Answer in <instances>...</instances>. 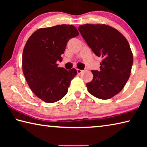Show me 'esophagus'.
I'll list each match as a JSON object with an SVG mask.
<instances>
[{
	"label": "esophagus",
	"mask_w": 147,
	"mask_h": 147,
	"mask_svg": "<svg viewBox=\"0 0 147 147\" xmlns=\"http://www.w3.org/2000/svg\"><path fill=\"white\" fill-rule=\"evenodd\" d=\"M76 71H77V73H78V74H80L83 72L82 70H80V69H76Z\"/></svg>",
	"instance_id": "34e87169"
}]
</instances>
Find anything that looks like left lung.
I'll return each mask as SVG.
<instances>
[{
  "mask_svg": "<svg viewBox=\"0 0 147 147\" xmlns=\"http://www.w3.org/2000/svg\"><path fill=\"white\" fill-rule=\"evenodd\" d=\"M78 30L96 56L102 58L100 71L92 70L89 93L106 100L120 92L128 80L133 65L130 45L117 30L106 24H84Z\"/></svg>",
  "mask_w": 147,
  "mask_h": 147,
  "instance_id": "obj_1",
  "label": "left lung"
}]
</instances>
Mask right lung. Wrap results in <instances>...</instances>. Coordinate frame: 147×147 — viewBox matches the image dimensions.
I'll use <instances>...</instances> for the list:
<instances>
[{
	"instance_id": "right-lung-1",
	"label": "right lung",
	"mask_w": 147,
	"mask_h": 147,
	"mask_svg": "<svg viewBox=\"0 0 147 147\" xmlns=\"http://www.w3.org/2000/svg\"><path fill=\"white\" fill-rule=\"evenodd\" d=\"M71 24L40 28L32 34L23 53V71L33 93L47 103L60 100L68 91L71 81L76 75L75 69L58 67L69 39L78 36Z\"/></svg>"
}]
</instances>
